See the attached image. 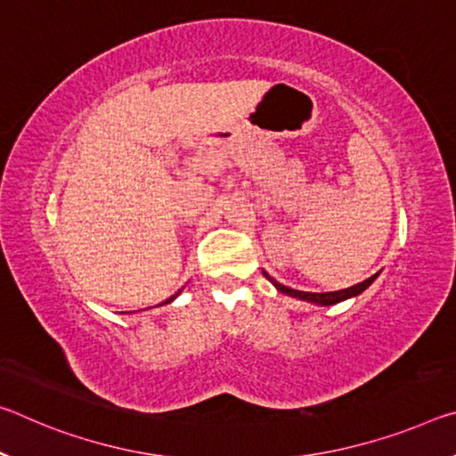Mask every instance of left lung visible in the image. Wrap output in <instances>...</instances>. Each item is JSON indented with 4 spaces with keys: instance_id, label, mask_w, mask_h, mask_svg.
Returning a JSON list of instances; mask_svg holds the SVG:
<instances>
[{
    "instance_id": "left-lung-1",
    "label": "left lung",
    "mask_w": 456,
    "mask_h": 456,
    "mask_svg": "<svg viewBox=\"0 0 456 456\" xmlns=\"http://www.w3.org/2000/svg\"><path fill=\"white\" fill-rule=\"evenodd\" d=\"M264 276L270 280L281 294H288V296H292V298H300V300H306V302H314V305H321V306H330V305H337V302L353 298V296H357L363 290H367V288L373 284V280L378 278V273H375V276H371V278L363 280V281H359V284H355V286L345 288V290H337V292H302V290H294V288H288L284 284H280V281H276L272 276H267V272H264Z\"/></svg>"
}]
</instances>
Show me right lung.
Here are the masks:
<instances>
[{"label":"right lung","mask_w":456,"mask_h":456,"mask_svg":"<svg viewBox=\"0 0 456 456\" xmlns=\"http://www.w3.org/2000/svg\"><path fill=\"white\" fill-rule=\"evenodd\" d=\"M176 296H178V294H175V296H170V298H168V300H166V302H164V305H168V302H172V300H175V298H176Z\"/></svg>","instance_id":"right-lung-1"}]
</instances>
